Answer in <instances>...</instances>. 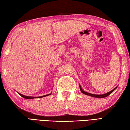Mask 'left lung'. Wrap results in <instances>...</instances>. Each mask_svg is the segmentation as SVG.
<instances>
[{
  "instance_id": "1",
  "label": "left lung",
  "mask_w": 130,
  "mask_h": 130,
  "mask_svg": "<svg viewBox=\"0 0 130 130\" xmlns=\"http://www.w3.org/2000/svg\"><path fill=\"white\" fill-rule=\"evenodd\" d=\"M79 88H80V90L82 92V93L85 94V95H88L89 96H93V97H95V98H105L106 97V96H107L110 95V94H111L113 91H114L115 89H116L117 88H115V89H114L108 92L107 93H106L105 94H102V95H97V94H90V93H87V92L84 91L82 89L81 86H79Z\"/></svg>"
}]
</instances>
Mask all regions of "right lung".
Returning a JSON list of instances; mask_svg holds the SVG:
<instances>
[{
  "label": "right lung",
  "mask_w": 130,
  "mask_h": 130,
  "mask_svg": "<svg viewBox=\"0 0 130 130\" xmlns=\"http://www.w3.org/2000/svg\"><path fill=\"white\" fill-rule=\"evenodd\" d=\"M19 94L20 95H21L22 96L23 98H25V99H28V100H29V99H33V98H42V97H44V96H48V95H49L50 94H47V95H43V96H39V97H33V96H25V95H22V94H21L20 93H19Z\"/></svg>",
  "instance_id": "obj_1"
}]
</instances>
